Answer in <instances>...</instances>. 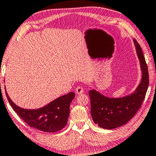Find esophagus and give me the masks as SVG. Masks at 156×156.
I'll return each mask as SVG.
<instances>
[{"instance_id":"34e87169","label":"esophagus","mask_w":156,"mask_h":156,"mask_svg":"<svg viewBox=\"0 0 156 156\" xmlns=\"http://www.w3.org/2000/svg\"><path fill=\"white\" fill-rule=\"evenodd\" d=\"M83 92H84V90H83V87L80 86L77 87V88L76 89V93L77 94V95H80V94L83 93Z\"/></svg>"}]
</instances>
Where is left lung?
<instances>
[{
    "label": "left lung",
    "instance_id": "8db88e82",
    "mask_svg": "<svg viewBox=\"0 0 156 156\" xmlns=\"http://www.w3.org/2000/svg\"><path fill=\"white\" fill-rule=\"evenodd\" d=\"M142 73L141 83L133 93L122 98H109L96 90L89 91L91 115L93 122L101 128L112 129L126 124L141 107L148 90V67L142 49L133 39Z\"/></svg>",
    "mask_w": 156,
    "mask_h": 156
}]
</instances>
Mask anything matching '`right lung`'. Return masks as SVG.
I'll return each mask as SVG.
<instances>
[{"mask_svg":"<svg viewBox=\"0 0 156 156\" xmlns=\"http://www.w3.org/2000/svg\"><path fill=\"white\" fill-rule=\"evenodd\" d=\"M5 94L13 110L30 126L51 133L61 130L66 125L70 115V104L75 98V94L71 92L41 108L27 109L15 105L8 96L6 89Z\"/></svg>","mask_w":156,"mask_h":156,"instance_id":"obj_1","label":"right lung"}]
</instances>
